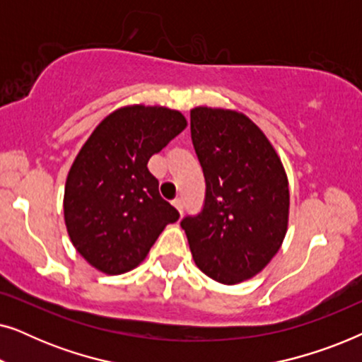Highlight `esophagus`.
Segmentation results:
<instances>
[{
  "label": "esophagus",
  "instance_id": "obj_1",
  "mask_svg": "<svg viewBox=\"0 0 362 362\" xmlns=\"http://www.w3.org/2000/svg\"><path fill=\"white\" fill-rule=\"evenodd\" d=\"M173 204H175L177 212H180V214H182V201L181 199H175V201H173Z\"/></svg>",
  "mask_w": 362,
  "mask_h": 362
}]
</instances>
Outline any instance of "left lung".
<instances>
[{"mask_svg":"<svg viewBox=\"0 0 362 362\" xmlns=\"http://www.w3.org/2000/svg\"><path fill=\"white\" fill-rule=\"evenodd\" d=\"M191 140L206 180L201 212L181 221L196 265L235 285L279 252L288 226V180L279 155L239 112L191 110Z\"/></svg>","mask_w":362,"mask_h":362,"instance_id":"left-lung-1","label":"left lung"}]
</instances>
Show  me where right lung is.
Masks as SVG:
<instances>
[{
	"label": "right lung",
	"mask_w": 362,
	"mask_h": 362,
	"mask_svg": "<svg viewBox=\"0 0 362 362\" xmlns=\"http://www.w3.org/2000/svg\"><path fill=\"white\" fill-rule=\"evenodd\" d=\"M186 128L165 107H123L103 118L69 171L64 219L74 247L108 275L145 259L180 212L163 199L148 160Z\"/></svg>",
	"instance_id": "obj_1"
}]
</instances>
